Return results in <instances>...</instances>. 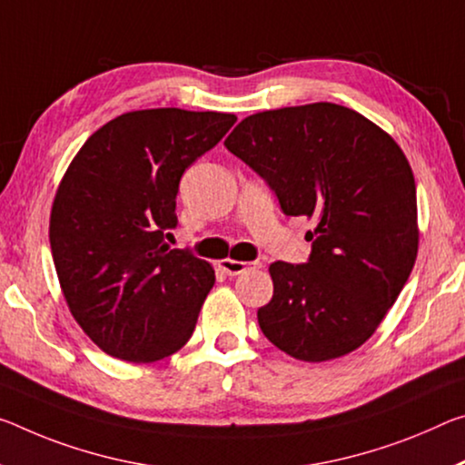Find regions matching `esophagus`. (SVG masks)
Listing matches in <instances>:
<instances>
[{"label":"esophagus","mask_w":465,"mask_h":465,"mask_svg":"<svg viewBox=\"0 0 465 465\" xmlns=\"http://www.w3.org/2000/svg\"><path fill=\"white\" fill-rule=\"evenodd\" d=\"M219 267L227 275H240V272H244L248 269H261V262L259 261H252V262H246V261H233V259H223L219 261Z\"/></svg>","instance_id":"34e87169"}]
</instances>
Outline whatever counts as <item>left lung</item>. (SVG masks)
<instances>
[{
  "label": "left lung",
  "instance_id": "8db88e82",
  "mask_svg": "<svg viewBox=\"0 0 465 465\" xmlns=\"http://www.w3.org/2000/svg\"><path fill=\"white\" fill-rule=\"evenodd\" d=\"M227 151L275 190L285 215L306 217V264L269 267L264 337L302 362L358 350L391 311L418 256L416 182L400 144L335 103L248 115Z\"/></svg>",
  "mask_w": 465,
  "mask_h": 465
}]
</instances>
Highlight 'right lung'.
<instances>
[{"label": "right lung", "instance_id": "1", "mask_svg": "<svg viewBox=\"0 0 465 465\" xmlns=\"http://www.w3.org/2000/svg\"><path fill=\"white\" fill-rule=\"evenodd\" d=\"M235 120L178 107L122 114L65 169L51 206V254L74 321L109 356L151 364L193 337L215 271L169 248L165 230L178 223L183 172Z\"/></svg>", "mask_w": 465, "mask_h": 465}]
</instances>
